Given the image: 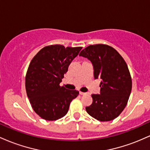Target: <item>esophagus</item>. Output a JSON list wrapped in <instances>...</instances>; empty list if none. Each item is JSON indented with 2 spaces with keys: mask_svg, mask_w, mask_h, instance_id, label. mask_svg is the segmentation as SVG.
<instances>
[{
  "mask_svg": "<svg viewBox=\"0 0 150 150\" xmlns=\"http://www.w3.org/2000/svg\"><path fill=\"white\" fill-rule=\"evenodd\" d=\"M80 95H87V94H88V93H87V92H80Z\"/></svg>",
  "mask_w": 150,
  "mask_h": 150,
  "instance_id": "1",
  "label": "esophagus"
}]
</instances>
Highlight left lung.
<instances>
[{
  "instance_id": "obj_1",
  "label": "left lung",
  "mask_w": 150,
  "mask_h": 150,
  "mask_svg": "<svg viewBox=\"0 0 150 150\" xmlns=\"http://www.w3.org/2000/svg\"><path fill=\"white\" fill-rule=\"evenodd\" d=\"M79 56L91 61L94 79L101 80L100 94H92V104L86 111L100 121L113 120L123 111L131 92L128 65L116 49L105 44L87 46Z\"/></svg>"
}]
</instances>
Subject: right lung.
<instances>
[{
	"instance_id": "right-lung-1",
	"label": "right lung",
	"mask_w": 150,
	"mask_h": 150,
	"mask_svg": "<svg viewBox=\"0 0 150 150\" xmlns=\"http://www.w3.org/2000/svg\"><path fill=\"white\" fill-rule=\"evenodd\" d=\"M82 47L45 46L30 62L25 77L27 97L34 111L46 120H56L68 113L77 90L61 87L62 79Z\"/></svg>"
}]
</instances>
